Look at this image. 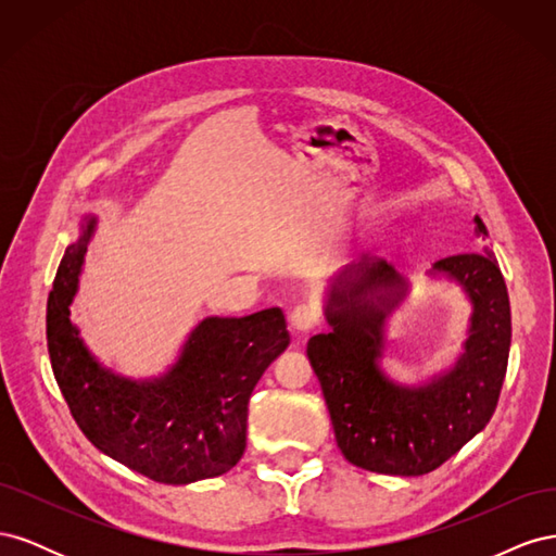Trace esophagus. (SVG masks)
Segmentation results:
<instances>
[{
    "instance_id": "obj_1",
    "label": "esophagus",
    "mask_w": 556,
    "mask_h": 556,
    "mask_svg": "<svg viewBox=\"0 0 556 556\" xmlns=\"http://www.w3.org/2000/svg\"><path fill=\"white\" fill-rule=\"evenodd\" d=\"M290 323L299 333H306L319 325V313L313 304H299L290 313Z\"/></svg>"
}]
</instances>
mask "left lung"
I'll use <instances>...</instances> for the list:
<instances>
[{"instance_id": "obj_1", "label": "left lung", "mask_w": 556, "mask_h": 556, "mask_svg": "<svg viewBox=\"0 0 556 556\" xmlns=\"http://www.w3.org/2000/svg\"><path fill=\"white\" fill-rule=\"evenodd\" d=\"M476 225L486 237L478 215ZM433 271L457 280L473 304L464 355L450 374L401 387L380 371L384 317L408 288L384 260L364 257L336 280L327 304L331 331L306 348L336 443L350 464L374 473L425 476L445 464L490 422L506 378L510 301L494 252L452 255Z\"/></svg>"}]
</instances>
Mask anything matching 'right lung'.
<instances>
[{
    "label": "right lung",
    "mask_w": 556,
    "mask_h": 556,
    "mask_svg": "<svg viewBox=\"0 0 556 556\" xmlns=\"http://www.w3.org/2000/svg\"><path fill=\"white\" fill-rule=\"evenodd\" d=\"M94 225L86 217L78 241L66 248L46 308L50 364L76 425L97 450L155 482L227 473L243 457L250 394L290 345L282 311L206 317L162 378L115 376L90 355L70 319Z\"/></svg>",
    "instance_id": "right-lung-1"
}]
</instances>
